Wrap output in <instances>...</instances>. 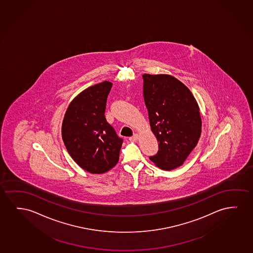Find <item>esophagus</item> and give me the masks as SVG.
I'll list each match as a JSON object with an SVG mask.
<instances>
[{
    "mask_svg": "<svg viewBox=\"0 0 253 253\" xmlns=\"http://www.w3.org/2000/svg\"><path fill=\"white\" fill-rule=\"evenodd\" d=\"M139 139V134H138V133H135L134 135L132 136V137H131V138H130V139H131V140H132V141H137V140H138V139Z\"/></svg>",
    "mask_w": 253,
    "mask_h": 253,
    "instance_id": "1",
    "label": "esophagus"
}]
</instances>
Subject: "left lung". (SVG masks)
<instances>
[{
    "label": "left lung",
    "instance_id": "left-lung-1",
    "mask_svg": "<svg viewBox=\"0 0 253 253\" xmlns=\"http://www.w3.org/2000/svg\"><path fill=\"white\" fill-rule=\"evenodd\" d=\"M144 100L159 151L150 160L171 171L184 164L201 134L200 107L192 92L169 75H143Z\"/></svg>",
    "mask_w": 253,
    "mask_h": 253
}]
</instances>
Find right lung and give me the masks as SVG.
Listing matches in <instances>:
<instances>
[{
	"instance_id": "1",
	"label": "right lung",
	"mask_w": 253,
	"mask_h": 253,
	"mask_svg": "<svg viewBox=\"0 0 253 253\" xmlns=\"http://www.w3.org/2000/svg\"><path fill=\"white\" fill-rule=\"evenodd\" d=\"M112 85L106 81L83 90L70 102L62 121L61 135L68 153L93 174L116 166L123 142L105 118Z\"/></svg>"
}]
</instances>
